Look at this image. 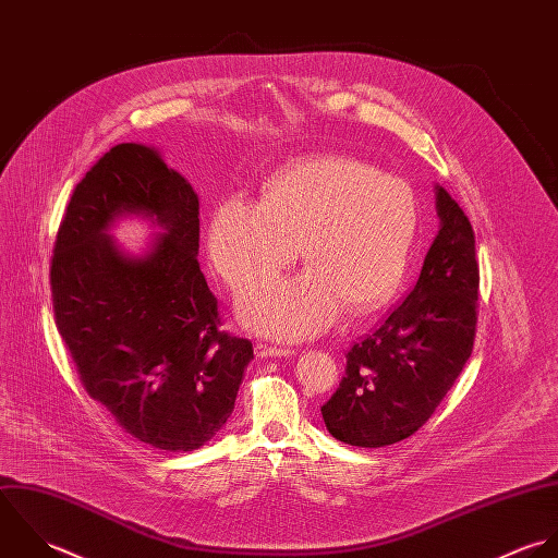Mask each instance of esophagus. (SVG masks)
<instances>
[{
	"instance_id": "esophagus-1",
	"label": "esophagus",
	"mask_w": 558,
	"mask_h": 558,
	"mask_svg": "<svg viewBox=\"0 0 558 558\" xmlns=\"http://www.w3.org/2000/svg\"><path fill=\"white\" fill-rule=\"evenodd\" d=\"M255 355H257V357H264V360H268V357H290V355H294V351H292V349H281V347H270V344L257 342V344H255Z\"/></svg>"
}]
</instances>
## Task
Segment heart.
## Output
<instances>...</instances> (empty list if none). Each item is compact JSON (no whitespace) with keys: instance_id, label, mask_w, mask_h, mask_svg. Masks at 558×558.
Returning a JSON list of instances; mask_svg holds the SVG:
<instances>
[{"instance_id":"obj_1","label":"heart","mask_w":558,"mask_h":558,"mask_svg":"<svg viewBox=\"0 0 558 558\" xmlns=\"http://www.w3.org/2000/svg\"><path fill=\"white\" fill-rule=\"evenodd\" d=\"M417 233V201L402 180L349 156L281 169L259 203L222 201L209 220L216 272L235 292L271 278L302 248L308 270L240 299L244 327L279 340L327 331L347 310L364 316L400 290Z\"/></svg>"}]
</instances>
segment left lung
Segmentation results:
<instances>
[{
    "label": "left lung",
    "mask_w": 558,
    "mask_h": 558,
    "mask_svg": "<svg viewBox=\"0 0 558 558\" xmlns=\"http://www.w3.org/2000/svg\"><path fill=\"white\" fill-rule=\"evenodd\" d=\"M439 231L407 299L347 355V374L323 404L327 430L380 448L413 435L454 385L474 349L478 262L459 203L435 186Z\"/></svg>",
    "instance_id": "8db88e82"
}]
</instances>
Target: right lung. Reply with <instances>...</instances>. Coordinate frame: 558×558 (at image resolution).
I'll return each instance as SVG.
<instances>
[{
	"label": "right lung",
	"instance_id": "obj_1",
	"mask_svg": "<svg viewBox=\"0 0 558 558\" xmlns=\"http://www.w3.org/2000/svg\"><path fill=\"white\" fill-rule=\"evenodd\" d=\"M125 215L161 233L143 256L109 235ZM198 196L154 147H112L75 186L51 257L56 327L88 396L138 441L190 452L229 420L253 344L218 329L198 268Z\"/></svg>",
	"mask_w": 558,
	"mask_h": 558
}]
</instances>
